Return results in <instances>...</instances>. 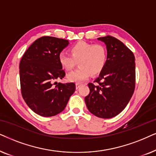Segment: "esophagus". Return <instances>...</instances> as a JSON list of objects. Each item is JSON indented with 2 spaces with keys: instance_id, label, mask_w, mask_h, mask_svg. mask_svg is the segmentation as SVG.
I'll return each mask as SVG.
<instances>
[{
  "instance_id": "obj_1",
  "label": "esophagus",
  "mask_w": 156,
  "mask_h": 156,
  "mask_svg": "<svg viewBox=\"0 0 156 156\" xmlns=\"http://www.w3.org/2000/svg\"><path fill=\"white\" fill-rule=\"evenodd\" d=\"M81 83H77L76 84V89H78V88H80V86H81Z\"/></svg>"
}]
</instances>
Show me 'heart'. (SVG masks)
I'll return each mask as SVG.
<instances>
[{"label":"heart","mask_w":156,"mask_h":156,"mask_svg":"<svg viewBox=\"0 0 156 156\" xmlns=\"http://www.w3.org/2000/svg\"><path fill=\"white\" fill-rule=\"evenodd\" d=\"M107 60V50L102 44L85 41L76 43L70 48V53L62 51L58 55L61 67L70 70L78 62L79 67L68 75L70 82L80 83L90 77L91 73H98L104 68Z\"/></svg>","instance_id":"obj_1"}]
</instances>
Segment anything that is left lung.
Masks as SVG:
<instances>
[{
    "label": "left lung",
    "instance_id": "obj_1",
    "mask_svg": "<svg viewBox=\"0 0 156 156\" xmlns=\"http://www.w3.org/2000/svg\"><path fill=\"white\" fill-rule=\"evenodd\" d=\"M106 45L108 55L104 68L89 83L90 93L85 98L88 111L101 118L118 115L131 98L136 85V63L133 52L113 36L98 38Z\"/></svg>",
    "mask_w": 156,
    "mask_h": 156
}]
</instances>
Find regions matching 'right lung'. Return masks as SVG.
Returning a JSON list of instances; mask_svg holds the SVG:
<instances>
[{
	"instance_id": "1",
	"label": "right lung",
	"mask_w": 156,
	"mask_h": 156,
	"mask_svg": "<svg viewBox=\"0 0 156 156\" xmlns=\"http://www.w3.org/2000/svg\"><path fill=\"white\" fill-rule=\"evenodd\" d=\"M68 41L43 36L27 49L20 62L21 94L28 106L39 115L51 117L65 109L76 90L74 83L55 80L66 76L58 55Z\"/></svg>"
}]
</instances>
